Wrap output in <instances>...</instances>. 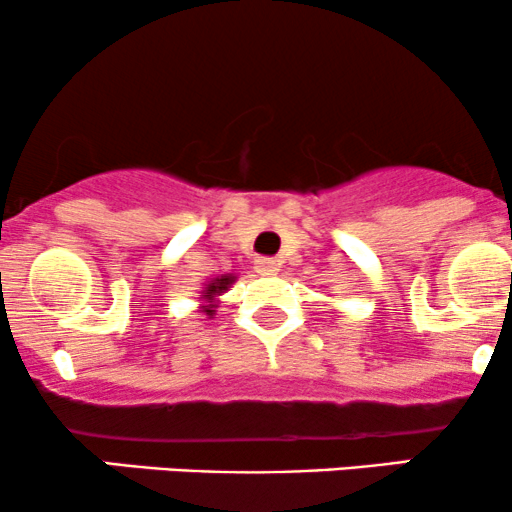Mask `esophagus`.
<instances>
[{
	"instance_id": "1",
	"label": "esophagus",
	"mask_w": 512,
	"mask_h": 512,
	"mask_svg": "<svg viewBox=\"0 0 512 512\" xmlns=\"http://www.w3.org/2000/svg\"><path fill=\"white\" fill-rule=\"evenodd\" d=\"M257 272L264 276L276 274L279 272V264H276V260H267V257H264V260H257Z\"/></svg>"
}]
</instances>
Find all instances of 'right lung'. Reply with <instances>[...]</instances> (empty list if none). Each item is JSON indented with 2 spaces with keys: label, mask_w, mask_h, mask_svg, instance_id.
Masks as SVG:
<instances>
[{
  "label": "right lung",
  "mask_w": 512,
  "mask_h": 512,
  "mask_svg": "<svg viewBox=\"0 0 512 512\" xmlns=\"http://www.w3.org/2000/svg\"><path fill=\"white\" fill-rule=\"evenodd\" d=\"M233 281H236V276H226V274H223L221 279H214V281H211V284H207V289H204V296H202L204 301H207V305H202L204 313H207V315H214V308H216V305H214V298H216V296H221V293L226 291L228 286L233 284Z\"/></svg>",
  "instance_id": "add662e5"
}]
</instances>
